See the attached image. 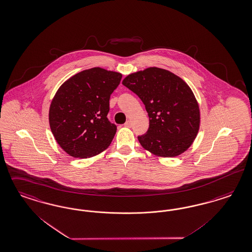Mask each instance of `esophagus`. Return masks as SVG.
Wrapping results in <instances>:
<instances>
[{
    "label": "esophagus",
    "mask_w": 252,
    "mask_h": 252,
    "mask_svg": "<svg viewBox=\"0 0 252 252\" xmlns=\"http://www.w3.org/2000/svg\"><path fill=\"white\" fill-rule=\"evenodd\" d=\"M124 126H125V127H127V128H130V126H131V123H130V121H127V122H125Z\"/></svg>",
    "instance_id": "1"
}]
</instances>
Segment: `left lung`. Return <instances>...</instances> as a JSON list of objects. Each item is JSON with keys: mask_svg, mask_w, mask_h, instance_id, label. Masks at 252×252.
Here are the masks:
<instances>
[{"mask_svg": "<svg viewBox=\"0 0 252 252\" xmlns=\"http://www.w3.org/2000/svg\"><path fill=\"white\" fill-rule=\"evenodd\" d=\"M122 84L138 95L149 113V130L138 136L144 149L171 158L191 146L200 128V109L182 78L168 70L149 67L127 75Z\"/></svg>", "mask_w": 252, "mask_h": 252, "instance_id": "8db88e82", "label": "left lung"}]
</instances>
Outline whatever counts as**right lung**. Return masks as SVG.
<instances>
[{
	"label": "right lung",
	"mask_w": 252,
	"mask_h": 252,
	"mask_svg": "<svg viewBox=\"0 0 252 252\" xmlns=\"http://www.w3.org/2000/svg\"><path fill=\"white\" fill-rule=\"evenodd\" d=\"M122 75L100 67L71 76L57 91L48 120L59 146L74 158L100 154L111 144L117 126L109 122V99Z\"/></svg>",
	"instance_id": "right-lung-1"
}]
</instances>
